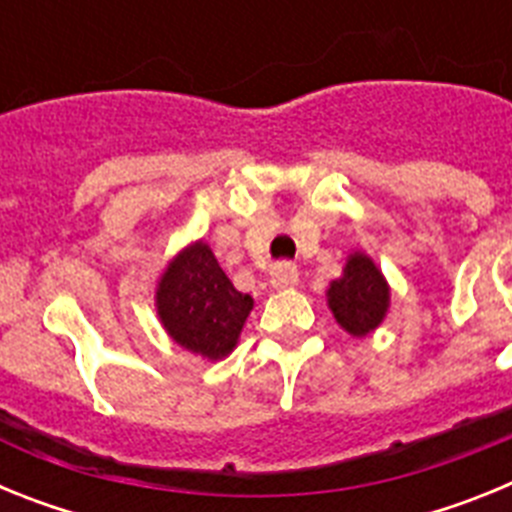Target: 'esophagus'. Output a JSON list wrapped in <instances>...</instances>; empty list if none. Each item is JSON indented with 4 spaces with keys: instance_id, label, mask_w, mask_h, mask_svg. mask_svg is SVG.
I'll use <instances>...</instances> for the list:
<instances>
[{
    "instance_id": "34e87169",
    "label": "esophagus",
    "mask_w": 512,
    "mask_h": 512,
    "mask_svg": "<svg viewBox=\"0 0 512 512\" xmlns=\"http://www.w3.org/2000/svg\"><path fill=\"white\" fill-rule=\"evenodd\" d=\"M269 279H271V287L274 289L295 287L297 279H300V271H297V266L292 264V261H279V264L271 266Z\"/></svg>"
}]
</instances>
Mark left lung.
I'll return each mask as SVG.
<instances>
[{"label": "left lung", "mask_w": 512, "mask_h": 512, "mask_svg": "<svg viewBox=\"0 0 512 512\" xmlns=\"http://www.w3.org/2000/svg\"><path fill=\"white\" fill-rule=\"evenodd\" d=\"M390 302V289L372 259L354 253L348 259L343 277L336 279L328 289V305L338 323L351 336H366L369 330L382 323Z\"/></svg>", "instance_id": "obj_1"}]
</instances>
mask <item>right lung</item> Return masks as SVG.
<instances>
[{
    "label": "right lung",
    "mask_w": 512,
    "mask_h": 512,
    "mask_svg": "<svg viewBox=\"0 0 512 512\" xmlns=\"http://www.w3.org/2000/svg\"><path fill=\"white\" fill-rule=\"evenodd\" d=\"M156 302L169 336L207 359L233 351L253 307L251 295L230 284L205 243H194L166 269Z\"/></svg>",
    "instance_id": "1"
}]
</instances>
